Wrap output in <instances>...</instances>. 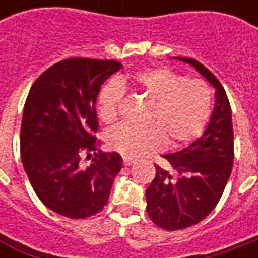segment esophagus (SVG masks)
Segmentation results:
<instances>
[{
    "label": "esophagus",
    "mask_w": 258,
    "mask_h": 258,
    "mask_svg": "<svg viewBox=\"0 0 258 258\" xmlns=\"http://www.w3.org/2000/svg\"><path fill=\"white\" fill-rule=\"evenodd\" d=\"M135 162L134 158H127V156H123V164L126 165V166H129V165H132Z\"/></svg>",
    "instance_id": "obj_1"
}]
</instances>
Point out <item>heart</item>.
I'll list each match as a JSON object with an SVG mask.
<instances>
[{
	"label": "heart",
	"mask_w": 258,
	"mask_h": 258,
	"mask_svg": "<svg viewBox=\"0 0 258 258\" xmlns=\"http://www.w3.org/2000/svg\"><path fill=\"white\" fill-rule=\"evenodd\" d=\"M132 83L139 93L154 102L146 126L123 123L107 134L109 146L126 156H141L159 151L165 142L171 148L191 144L203 134L213 109L211 89L201 80H186L166 67L138 72ZM124 89L109 82L99 96V116L112 123L119 114Z\"/></svg>",
	"instance_id": "heart-1"
}]
</instances>
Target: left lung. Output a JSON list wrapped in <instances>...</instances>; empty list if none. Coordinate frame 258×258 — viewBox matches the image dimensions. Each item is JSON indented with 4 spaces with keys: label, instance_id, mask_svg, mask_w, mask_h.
Instances as JSON below:
<instances>
[{
    "label": "left lung",
    "instance_id": "left-lung-1",
    "mask_svg": "<svg viewBox=\"0 0 258 258\" xmlns=\"http://www.w3.org/2000/svg\"><path fill=\"white\" fill-rule=\"evenodd\" d=\"M191 64L215 89V104L204 134L175 154H166V168L158 166L146 189V211L158 227L175 231L195 225L215 208L234 161L231 107L218 79L194 58L175 57Z\"/></svg>",
    "mask_w": 258,
    "mask_h": 258
}]
</instances>
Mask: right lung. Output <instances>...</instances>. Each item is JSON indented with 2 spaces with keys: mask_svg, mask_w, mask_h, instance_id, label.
Masks as SVG:
<instances>
[{
  "mask_svg": "<svg viewBox=\"0 0 258 258\" xmlns=\"http://www.w3.org/2000/svg\"><path fill=\"white\" fill-rule=\"evenodd\" d=\"M114 60L67 58L47 69L31 86L21 122V161L37 197L51 211L87 218L107 204L122 169L116 152L97 149L96 100L104 82L119 72Z\"/></svg>",
  "mask_w": 258,
  "mask_h": 258,
  "instance_id": "1",
  "label": "right lung"
}]
</instances>
